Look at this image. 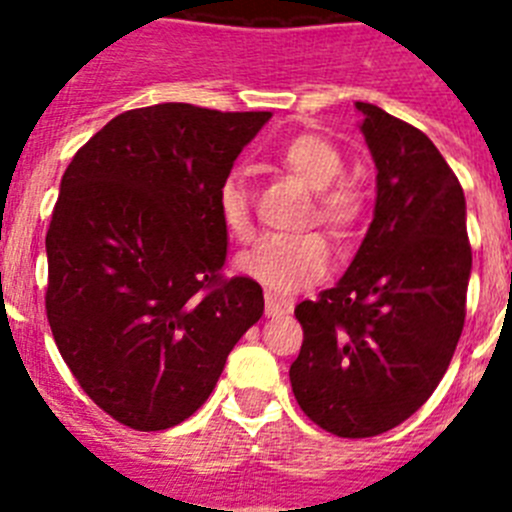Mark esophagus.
Returning a JSON list of instances; mask_svg holds the SVG:
<instances>
[{
	"mask_svg": "<svg viewBox=\"0 0 512 512\" xmlns=\"http://www.w3.org/2000/svg\"><path fill=\"white\" fill-rule=\"evenodd\" d=\"M289 310H292V305H289L287 300H282V297L266 292V315H269V318H274V315H284V312H289Z\"/></svg>",
	"mask_w": 512,
	"mask_h": 512,
	"instance_id": "1",
	"label": "esophagus"
}]
</instances>
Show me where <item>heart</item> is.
<instances>
[{
  "label": "heart",
  "mask_w": 512,
  "mask_h": 512,
  "mask_svg": "<svg viewBox=\"0 0 512 512\" xmlns=\"http://www.w3.org/2000/svg\"><path fill=\"white\" fill-rule=\"evenodd\" d=\"M277 164L315 189V212L330 230L346 235L364 215L359 187L341 179L346 161L341 148L318 133H297L274 148ZM217 215L233 238L251 233L248 194L241 176H225L217 187ZM243 277L259 282L269 292L292 295L325 277L330 266V246L320 233L264 235L235 261Z\"/></svg>",
  "instance_id": "obj_1"
}]
</instances>
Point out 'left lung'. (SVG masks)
<instances>
[{
  "instance_id": "8db88e82",
  "label": "left lung",
  "mask_w": 512,
  "mask_h": 512,
  "mask_svg": "<svg viewBox=\"0 0 512 512\" xmlns=\"http://www.w3.org/2000/svg\"><path fill=\"white\" fill-rule=\"evenodd\" d=\"M377 166L374 220L336 287L295 307L289 382L302 413L341 438L408 420L451 364L467 315L472 248L459 179L433 140L356 102Z\"/></svg>"
}]
</instances>
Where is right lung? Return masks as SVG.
Segmentation results:
<instances>
[{"mask_svg": "<svg viewBox=\"0 0 512 512\" xmlns=\"http://www.w3.org/2000/svg\"><path fill=\"white\" fill-rule=\"evenodd\" d=\"M271 112L184 102L117 115L71 158L45 235V310L63 361L135 431L200 410L264 315L248 277L223 279L217 187Z\"/></svg>", "mask_w": 512, "mask_h": 512, "instance_id": "right-lung-1", "label": "right lung"}]
</instances>
